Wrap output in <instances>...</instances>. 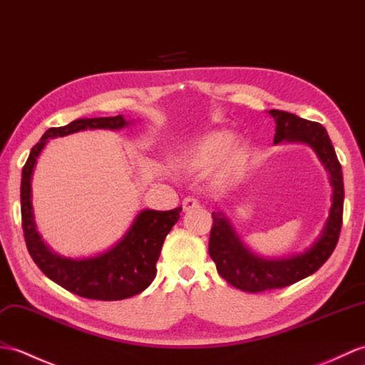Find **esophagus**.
Here are the masks:
<instances>
[{"label":"esophagus","instance_id":"esophagus-1","mask_svg":"<svg viewBox=\"0 0 365 365\" xmlns=\"http://www.w3.org/2000/svg\"><path fill=\"white\" fill-rule=\"evenodd\" d=\"M182 207H183V211H191V210H197V208H200V203H199V200H197L196 197L188 196V197H185V199H183V202H182Z\"/></svg>","mask_w":365,"mask_h":365}]
</instances>
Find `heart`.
Returning <instances> with one entry per match:
<instances>
[{"mask_svg":"<svg viewBox=\"0 0 365 365\" xmlns=\"http://www.w3.org/2000/svg\"><path fill=\"white\" fill-rule=\"evenodd\" d=\"M232 137L227 132H213L199 140L194 146L177 157V163L186 171H205L217 165V173L222 180H228L241 171L244 150L228 148Z\"/></svg>","mask_w":365,"mask_h":365,"instance_id":"heart-1","label":"heart"}]
</instances>
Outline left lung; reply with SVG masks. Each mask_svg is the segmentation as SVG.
Wrapping results in <instances>:
<instances>
[{
    "mask_svg": "<svg viewBox=\"0 0 365 365\" xmlns=\"http://www.w3.org/2000/svg\"><path fill=\"white\" fill-rule=\"evenodd\" d=\"M269 113L277 123L275 144L282 141L304 143L314 149L329 174L333 203L320 238L312 247L300 255L282 259L257 257L241 242L221 211L211 215L213 227L210 232L208 252L211 259L216 262L217 274L232 286L253 294L291 286L319 270L336 249L344 215L342 168L325 127L282 110H269Z\"/></svg>",
    "mask_w": 365,
    "mask_h": 365,
    "instance_id": "8db88e82",
    "label": "left lung"
}]
</instances>
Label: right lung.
<instances>
[{
  "instance_id": "right-lung-1",
  "label": "right lung",
  "mask_w": 365,
  "mask_h": 365,
  "mask_svg": "<svg viewBox=\"0 0 365 365\" xmlns=\"http://www.w3.org/2000/svg\"><path fill=\"white\" fill-rule=\"evenodd\" d=\"M127 121L123 115L108 118H83L63 127H51L31 149L21 173V225L31 258L49 279L76 295L93 300H123L143 292L154 282L157 261L166 235L179 221L182 207L157 211L143 210L135 217L123 240L115 247L98 257L73 259L58 257L41 241L34 222L31 202V179L37 157L48 138L65 137L86 129H123Z\"/></svg>"
}]
</instances>
